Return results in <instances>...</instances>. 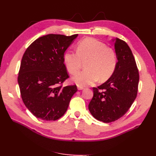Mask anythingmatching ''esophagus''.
<instances>
[{
    "label": "esophagus",
    "mask_w": 156,
    "mask_h": 156,
    "mask_svg": "<svg viewBox=\"0 0 156 156\" xmlns=\"http://www.w3.org/2000/svg\"><path fill=\"white\" fill-rule=\"evenodd\" d=\"M84 89V87H78V90H83Z\"/></svg>",
    "instance_id": "1"
}]
</instances>
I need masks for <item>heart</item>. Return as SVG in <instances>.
Here are the masks:
<instances>
[{"instance_id":"b5f03b06","label":"heart","mask_w":156,"mask_h":156,"mask_svg":"<svg viewBox=\"0 0 156 156\" xmlns=\"http://www.w3.org/2000/svg\"><path fill=\"white\" fill-rule=\"evenodd\" d=\"M76 51H66L63 62L72 75L77 74L85 64V70L72 78L79 87L91 85L98 80H107L115 71L117 65L115 51L97 39L91 37L82 39L76 45Z\"/></svg>"}]
</instances>
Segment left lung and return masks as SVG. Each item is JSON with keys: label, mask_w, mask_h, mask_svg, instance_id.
I'll return each instance as SVG.
<instances>
[{"label": "left lung", "mask_w": 156, "mask_h": 156, "mask_svg": "<svg viewBox=\"0 0 156 156\" xmlns=\"http://www.w3.org/2000/svg\"><path fill=\"white\" fill-rule=\"evenodd\" d=\"M117 65L111 77L93 88L88 105L90 113L97 120L111 122L122 117L136 98L140 75L134 56L127 43L115 39Z\"/></svg>", "instance_id": "obj_1"}]
</instances>
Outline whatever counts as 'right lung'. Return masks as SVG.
<instances>
[{
    "label": "right lung",
    "mask_w": 156,
    "mask_h": 156,
    "mask_svg": "<svg viewBox=\"0 0 156 156\" xmlns=\"http://www.w3.org/2000/svg\"><path fill=\"white\" fill-rule=\"evenodd\" d=\"M77 36H42L23 55L18 76L20 92L26 107L37 118L55 121L62 117L78 90L76 85L63 87L69 78L63 56Z\"/></svg>",
    "instance_id": "1"
}]
</instances>
